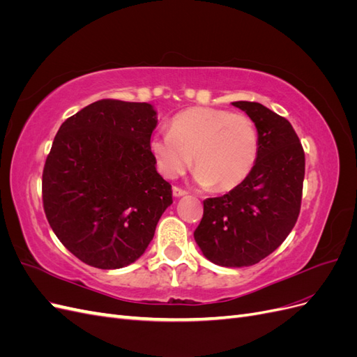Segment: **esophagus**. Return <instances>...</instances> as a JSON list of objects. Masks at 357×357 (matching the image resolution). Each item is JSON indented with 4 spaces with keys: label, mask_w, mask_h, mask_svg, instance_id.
Returning a JSON list of instances; mask_svg holds the SVG:
<instances>
[{
    "label": "esophagus",
    "mask_w": 357,
    "mask_h": 357,
    "mask_svg": "<svg viewBox=\"0 0 357 357\" xmlns=\"http://www.w3.org/2000/svg\"><path fill=\"white\" fill-rule=\"evenodd\" d=\"M172 195H174L176 198H180V197H186V195H188V192H186L185 189H180V188L174 186V188H172Z\"/></svg>",
    "instance_id": "1"
}]
</instances>
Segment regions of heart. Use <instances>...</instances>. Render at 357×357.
Here are the masks:
<instances>
[{"label":"heart","instance_id":"obj_1","mask_svg":"<svg viewBox=\"0 0 357 357\" xmlns=\"http://www.w3.org/2000/svg\"><path fill=\"white\" fill-rule=\"evenodd\" d=\"M150 152L165 178H177L193 156L195 180L214 190H229L250 174L259 153L255 122L241 113L192 107L172 117L169 132L150 139Z\"/></svg>","mask_w":357,"mask_h":357}]
</instances>
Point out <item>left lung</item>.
<instances>
[{
  "label": "left lung",
  "instance_id": "1",
  "mask_svg": "<svg viewBox=\"0 0 357 357\" xmlns=\"http://www.w3.org/2000/svg\"><path fill=\"white\" fill-rule=\"evenodd\" d=\"M232 105L256 125V164L226 195L204 201L202 219L193 236L213 264L241 268L261 262L294 229L301 210L305 155L287 119L259 102Z\"/></svg>",
  "mask_w": 357,
  "mask_h": 357
}]
</instances>
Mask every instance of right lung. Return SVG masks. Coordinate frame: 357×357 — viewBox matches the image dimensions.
I'll use <instances>...</instances> for the list:
<instances>
[{
    "mask_svg": "<svg viewBox=\"0 0 357 357\" xmlns=\"http://www.w3.org/2000/svg\"><path fill=\"white\" fill-rule=\"evenodd\" d=\"M152 104L101 100L68 117L43 169V207L58 240L82 262L117 269L135 262L172 204L156 171Z\"/></svg>",
    "mask_w": 357,
    "mask_h": 357,
    "instance_id": "add662e5",
    "label": "right lung"
}]
</instances>
